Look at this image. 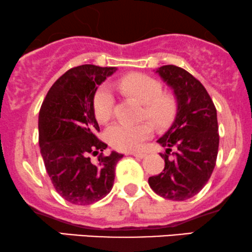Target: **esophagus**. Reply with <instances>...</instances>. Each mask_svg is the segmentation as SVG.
I'll return each mask as SVG.
<instances>
[{"instance_id":"obj_1","label":"esophagus","mask_w":252,"mask_h":252,"mask_svg":"<svg viewBox=\"0 0 252 252\" xmlns=\"http://www.w3.org/2000/svg\"><path fill=\"white\" fill-rule=\"evenodd\" d=\"M130 155L135 156V158H143L146 156V153H132Z\"/></svg>"}]
</instances>
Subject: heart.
<instances>
[{"instance_id": "heart-1", "label": "heart", "mask_w": 252, "mask_h": 252, "mask_svg": "<svg viewBox=\"0 0 252 252\" xmlns=\"http://www.w3.org/2000/svg\"><path fill=\"white\" fill-rule=\"evenodd\" d=\"M116 89L126 96L135 98L143 104L142 118L150 120L156 127L163 128L174 122L178 110L177 98L172 94L162 93V83L146 74L126 75L113 83ZM94 113L99 123H106L114 109V97L106 84L98 88L93 100ZM153 134L149 123L126 125L114 123L105 130L107 142L114 149L122 152H133L142 147Z\"/></svg>"}]
</instances>
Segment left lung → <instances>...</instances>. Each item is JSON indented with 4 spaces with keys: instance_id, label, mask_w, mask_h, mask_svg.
Wrapping results in <instances>:
<instances>
[{
    "instance_id": "1",
    "label": "left lung",
    "mask_w": 252,
    "mask_h": 252,
    "mask_svg": "<svg viewBox=\"0 0 252 252\" xmlns=\"http://www.w3.org/2000/svg\"><path fill=\"white\" fill-rule=\"evenodd\" d=\"M156 73L172 88L178 110L171 127L158 140L165 148L161 154L164 169L148 183L161 197L183 201L199 193L214 170L219 150L217 109L205 87L189 71L166 64Z\"/></svg>"
}]
</instances>
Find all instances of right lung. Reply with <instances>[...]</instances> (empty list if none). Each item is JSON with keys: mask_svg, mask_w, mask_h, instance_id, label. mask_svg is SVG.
<instances>
[{"mask_svg": "<svg viewBox=\"0 0 252 252\" xmlns=\"http://www.w3.org/2000/svg\"><path fill=\"white\" fill-rule=\"evenodd\" d=\"M116 67L82 64L59 77L39 111V146L52 184L74 205H90L112 190L123 154L103 155L107 145L96 136L99 126L93 100L98 86ZM97 156L93 162L90 156Z\"/></svg>", "mask_w": 252, "mask_h": 252, "instance_id": "obj_1", "label": "right lung"}]
</instances>
